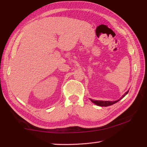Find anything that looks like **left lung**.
<instances>
[{
	"label": "left lung",
	"instance_id": "left-lung-1",
	"mask_svg": "<svg viewBox=\"0 0 147 147\" xmlns=\"http://www.w3.org/2000/svg\"><path fill=\"white\" fill-rule=\"evenodd\" d=\"M128 93V91H126L125 94H123V96H121V98L120 99H119V100H115V101H103V100H92V99L90 98L91 101L92 102H93L94 104H95L97 106H111V105H113V104H115L116 102H117L118 101H119L120 100H121L122 98H123V97H124L125 96L126 94H127Z\"/></svg>",
	"mask_w": 147,
	"mask_h": 147
}]
</instances>
